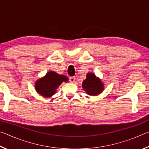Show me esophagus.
<instances>
[{
    "label": "esophagus",
    "mask_w": 149,
    "mask_h": 149,
    "mask_svg": "<svg viewBox=\"0 0 149 149\" xmlns=\"http://www.w3.org/2000/svg\"><path fill=\"white\" fill-rule=\"evenodd\" d=\"M75 81V77H70V81L71 83H74Z\"/></svg>",
    "instance_id": "esophagus-1"
}]
</instances>
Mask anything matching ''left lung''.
<instances>
[{"instance_id": "left-lung-1", "label": "left lung", "mask_w": 149, "mask_h": 149, "mask_svg": "<svg viewBox=\"0 0 149 149\" xmlns=\"http://www.w3.org/2000/svg\"><path fill=\"white\" fill-rule=\"evenodd\" d=\"M82 87L84 91L91 96L99 95L104 89L102 80L92 72H88L87 74L86 79L82 83Z\"/></svg>"}]
</instances>
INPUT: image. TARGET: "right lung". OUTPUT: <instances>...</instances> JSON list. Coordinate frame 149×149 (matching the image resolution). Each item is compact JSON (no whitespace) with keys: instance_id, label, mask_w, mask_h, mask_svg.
<instances>
[{"instance_id":"1","label":"right lung","mask_w":149,"mask_h":149,"mask_svg":"<svg viewBox=\"0 0 149 149\" xmlns=\"http://www.w3.org/2000/svg\"><path fill=\"white\" fill-rule=\"evenodd\" d=\"M68 81V78L54 71L48 72L46 75L37 79L35 83V89L42 97L50 98L53 96L62 82Z\"/></svg>"}]
</instances>
